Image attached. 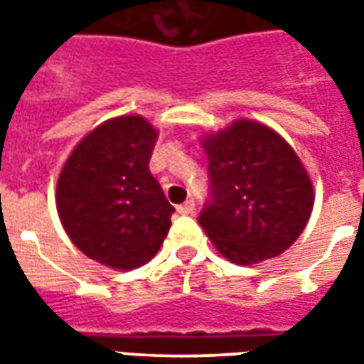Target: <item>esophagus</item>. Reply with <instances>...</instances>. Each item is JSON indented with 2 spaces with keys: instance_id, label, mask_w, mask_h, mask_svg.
<instances>
[{
  "instance_id": "obj_1",
  "label": "esophagus",
  "mask_w": 364,
  "mask_h": 364,
  "mask_svg": "<svg viewBox=\"0 0 364 364\" xmlns=\"http://www.w3.org/2000/svg\"><path fill=\"white\" fill-rule=\"evenodd\" d=\"M177 213L179 214H193L195 213V200H187L183 205L177 206Z\"/></svg>"
}]
</instances>
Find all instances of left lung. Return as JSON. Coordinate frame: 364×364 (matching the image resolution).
<instances>
[{
    "mask_svg": "<svg viewBox=\"0 0 364 364\" xmlns=\"http://www.w3.org/2000/svg\"><path fill=\"white\" fill-rule=\"evenodd\" d=\"M210 200L198 216L224 259L257 265L289 250L304 232L314 187L294 148L273 128L237 119L203 136Z\"/></svg>",
    "mask_w": 364,
    "mask_h": 364,
    "instance_id": "1",
    "label": "left lung"
}]
</instances>
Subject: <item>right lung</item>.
Returning a JSON list of instances; mask_svg holds the SVG:
<instances>
[{"label":"right lung","mask_w":364,"mask_h":364,"mask_svg":"<svg viewBox=\"0 0 364 364\" xmlns=\"http://www.w3.org/2000/svg\"><path fill=\"white\" fill-rule=\"evenodd\" d=\"M156 140L158 130L140 114L109 119L60 171V222L75 247L105 267H142L169 232L175 208L148 166Z\"/></svg>","instance_id":"right-lung-1"}]
</instances>
